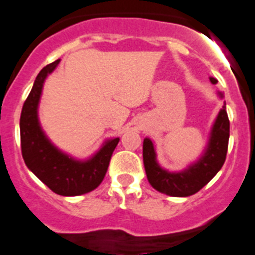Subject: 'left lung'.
<instances>
[{
  "instance_id": "left-lung-1",
  "label": "left lung",
  "mask_w": 255,
  "mask_h": 255,
  "mask_svg": "<svg viewBox=\"0 0 255 255\" xmlns=\"http://www.w3.org/2000/svg\"><path fill=\"white\" fill-rule=\"evenodd\" d=\"M210 82L216 85L217 79L210 77ZM223 97V94H218ZM230 138V121L226 112V103L217 115L209 142L204 154L194 164L189 165L182 172H168L163 169L156 161L154 143L150 138L143 140L142 156L146 176L150 185L161 194L185 198L194 195L204 187L222 168L226 160Z\"/></svg>"
}]
</instances>
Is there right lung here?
<instances>
[{"label":"right lung","instance_id":"obj_1","mask_svg":"<svg viewBox=\"0 0 255 255\" xmlns=\"http://www.w3.org/2000/svg\"><path fill=\"white\" fill-rule=\"evenodd\" d=\"M59 63L60 60L48 64L38 73L24 103L20 115L21 154L26 167L55 194L78 196L92 191L103 182L119 137L105 141L87 160H75L51 143L39 126L38 104L45 79Z\"/></svg>","mask_w":255,"mask_h":255}]
</instances>
